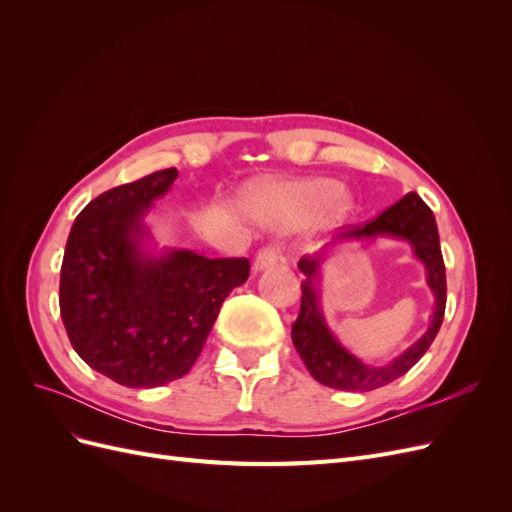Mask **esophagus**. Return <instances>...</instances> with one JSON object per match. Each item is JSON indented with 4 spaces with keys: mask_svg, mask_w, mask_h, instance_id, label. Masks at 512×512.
<instances>
[{
    "mask_svg": "<svg viewBox=\"0 0 512 512\" xmlns=\"http://www.w3.org/2000/svg\"><path fill=\"white\" fill-rule=\"evenodd\" d=\"M277 260H280V252H277L275 245L262 247V250H260V252L256 254V258H254V271H256V273H258V271H265V269L273 267Z\"/></svg>",
    "mask_w": 512,
    "mask_h": 512,
    "instance_id": "1",
    "label": "esophagus"
}]
</instances>
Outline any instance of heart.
I'll use <instances>...</instances> for the list:
<instances>
[{"label": "heart", "instance_id": "obj_1", "mask_svg": "<svg viewBox=\"0 0 512 512\" xmlns=\"http://www.w3.org/2000/svg\"><path fill=\"white\" fill-rule=\"evenodd\" d=\"M243 209L254 220L277 228H297L316 215L337 224L348 218L352 198L333 179H292L254 185L243 198Z\"/></svg>", "mask_w": 512, "mask_h": 512}]
</instances>
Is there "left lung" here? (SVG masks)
I'll use <instances>...</instances> for the list:
<instances>
[{
  "mask_svg": "<svg viewBox=\"0 0 512 512\" xmlns=\"http://www.w3.org/2000/svg\"><path fill=\"white\" fill-rule=\"evenodd\" d=\"M389 236L406 240L413 245L415 255L424 262L428 285L437 297V307L424 337L397 360L386 366H367L346 351L328 329L319 307V269L326 254L335 244L346 240H375ZM299 271L305 275L301 282V312L292 324V344L297 348L305 367L320 384L339 391H374L380 386L401 378L410 371L436 339L446 307V271L440 250V235L436 218L423 198L410 192L393 207L380 213L365 226H348L339 232L335 241L324 245L320 252L307 254L299 260Z\"/></svg>",
  "mask_w": 512,
  "mask_h": 512,
  "instance_id": "obj_1",
  "label": "left lung"
}]
</instances>
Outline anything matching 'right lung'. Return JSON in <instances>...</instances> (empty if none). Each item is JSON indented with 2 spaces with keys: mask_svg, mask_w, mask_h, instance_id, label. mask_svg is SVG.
Segmentation results:
<instances>
[{
  "mask_svg": "<svg viewBox=\"0 0 512 512\" xmlns=\"http://www.w3.org/2000/svg\"><path fill=\"white\" fill-rule=\"evenodd\" d=\"M175 179L166 168L91 200L61 262L59 309L72 348L128 389L188 374L224 299L250 275L247 258L151 250L145 218Z\"/></svg>",
  "mask_w": 512,
  "mask_h": 512,
  "instance_id": "add662e5",
  "label": "right lung"
}]
</instances>
